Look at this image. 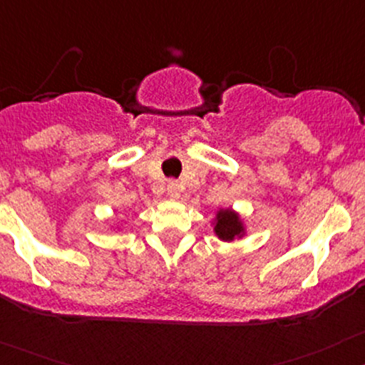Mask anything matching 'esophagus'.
<instances>
[{
	"label": "esophagus",
	"mask_w": 365,
	"mask_h": 365,
	"mask_svg": "<svg viewBox=\"0 0 365 365\" xmlns=\"http://www.w3.org/2000/svg\"><path fill=\"white\" fill-rule=\"evenodd\" d=\"M168 195L172 197V199H177V197L180 195V185L177 180H170L168 182Z\"/></svg>",
	"instance_id": "1"
}]
</instances>
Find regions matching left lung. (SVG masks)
<instances>
[{"label":"left lung","mask_w":365,"mask_h":365,"mask_svg":"<svg viewBox=\"0 0 365 365\" xmlns=\"http://www.w3.org/2000/svg\"><path fill=\"white\" fill-rule=\"evenodd\" d=\"M242 232V226H240L239 217L235 215L230 210H224V212H219L217 215V224H215V233L222 240H232L233 237L239 235Z\"/></svg>","instance_id":"8db88e82"}]
</instances>
